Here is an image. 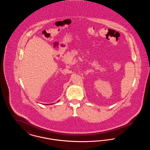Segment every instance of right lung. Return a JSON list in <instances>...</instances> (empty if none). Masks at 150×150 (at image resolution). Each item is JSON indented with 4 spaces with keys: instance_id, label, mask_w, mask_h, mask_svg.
<instances>
[{
    "instance_id": "obj_1",
    "label": "right lung",
    "mask_w": 150,
    "mask_h": 150,
    "mask_svg": "<svg viewBox=\"0 0 150 150\" xmlns=\"http://www.w3.org/2000/svg\"><path fill=\"white\" fill-rule=\"evenodd\" d=\"M49 105H50V104H49Z\"/></svg>"
}]
</instances>
